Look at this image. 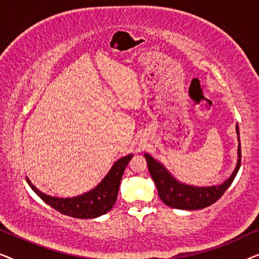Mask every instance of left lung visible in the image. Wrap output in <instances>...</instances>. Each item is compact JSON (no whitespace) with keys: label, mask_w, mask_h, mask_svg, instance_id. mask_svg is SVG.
<instances>
[{"label":"left lung","mask_w":259,"mask_h":259,"mask_svg":"<svg viewBox=\"0 0 259 259\" xmlns=\"http://www.w3.org/2000/svg\"><path fill=\"white\" fill-rule=\"evenodd\" d=\"M236 132L238 134L239 141V128L236 126ZM146 158L148 171L151 173L152 179L154 180L157 186L158 194L160 199L169 207L179 208V210H200V208L207 207L215 203L221 198L229 186L231 185L233 179L236 178L237 172L240 167V160H242V150H240V143L238 144V161H237L235 171L230 176L228 180H225L222 185L208 186V187H198L191 186L186 184L179 183L169 175L167 169L162 166L160 162L154 160L150 154H145Z\"/></svg>","instance_id":"1"}]
</instances>
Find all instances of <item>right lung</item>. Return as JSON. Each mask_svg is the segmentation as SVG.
Listing matches in <instances>:
<instances>
[{
  "mask_svg": "<svg viewBox=\"0 0 259 259\" xmlns=\"http://www.w3.org/2000/svg\"><path fill=\"white\" fill-rule=\"evenodd\" d=\"M133 154H128L126 157L120 158L112 168L109 169L107 176L99 185L90 192L81 194V196L73 198H58L45 194L37 190L30 180L27 178V183L29 184L31 190L41 198L49 206L55 208L60 213L69 215L73 218L91 219L97 218L111 210L115 204L118 198L119 186L121 182V177L125 172V168L128 164Z\"/></svg>",
  "mask_w": 259,
  "mask_h": 259,
  "instance_id": "right-lung-1",
  "label": "right lung"
}]
</instances>
